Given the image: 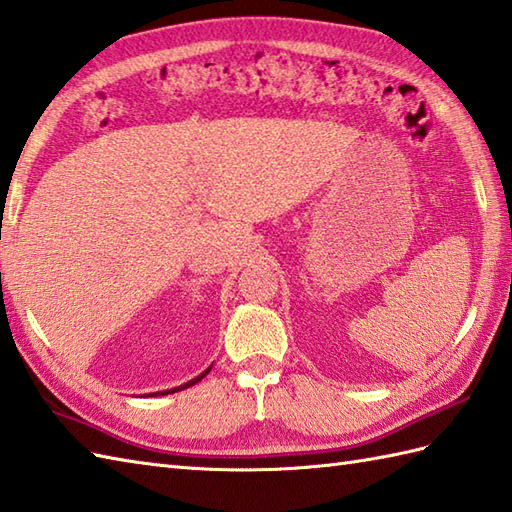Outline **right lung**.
<instances>
[{
    "instance_id": "add662e5",
    "label": "right lung",
    "mask_w": 512,
    "mask_h": 512,
    "mask_svg": "<svg viewBox=\"0 0 512 512\" xmlns=\"http://www.w3.org/2000/svg\"><path fill=\"white\" fill-rule=\"evenodd\" d=\"M212 368V366H210ZM210 368L206 370V372H201L197 379H192V381H188V383H184V385H179V388H173V390H164V392H155V394H151V396H160V394H173V392H179V390H186V388H190V385H195L197 381H201L203 377H206V374L210 372Z\"/></svg>"
}]
</instances>
